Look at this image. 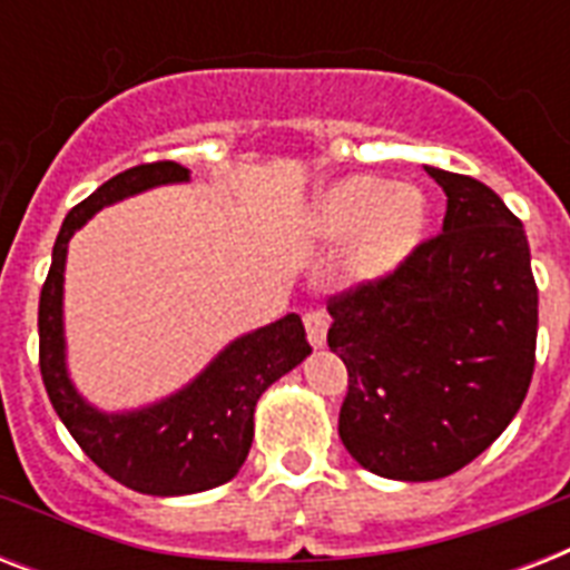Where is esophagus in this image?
Returning a JSON list of instances; mask_svg holds the SVG:
<instances>
[{"label":"esophagus","instance_id":"obj_1","mask_svg":"<svg viewBox=\"0 0 570 570\" xmlns=\"http://www.w3.org/2000/svg\"><path fill=\"white\" fill-rule=\"evenodd\" d=\"M304 328H307V340L313 346H325V340H328V313L320 311V307L304 311Z\"/></svg>","mask_w":570,"mask_h":570}]
</instances>
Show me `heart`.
Instances as JSON below:
<instances>
[{
  "label": "heart",
  "mask_w": 570,
  "mask_h": 570,
  "mask_svg": "<svg viewBox=\"0 0 570 570\" xmlns=\"http://www.w3.org/2000/svg\"><path fill=\"white\" fill-rule=\"evenodd\" d=\"M425 224V197L414 186H390L381 177H348L320 200V227L331 239L357 236L352 268L379 277L411 254Z\"/></svg>",
  "instance_id": "heart-1"
}]
</instances>
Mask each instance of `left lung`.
Instances as JSON below:
<instances>
[{
    "label": "left lung",
    "instance_id": "obj_1",
    "mask_svg": "<svg viewBox=\"0 0 570 570\" xmlns=\"http://www.w3.org/2000/svg\"><path fill=\"white\" fill-rule=\"evenodd\" d=\"M443 230L399 266L328 295L348 390L340 441L379 476L429 482L485 452L535 370L539 286L521 218L485 183L425 168Z\"/></svg>",
    "mask_w": 570,
    "mask_h": 570
}]
</instances>
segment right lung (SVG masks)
Listing matches in <instances>:
<instances>
[{
  "label": "right lung",
  "mask_w": 570,
  "mask_h": 570,
  "mask_svg": "<svg viewBox=\"0 0 570 570\" xmlns=\"http://www.w3.org/2000/svg\"><path fill=\"white\" fill-rule=\"evenodd\" d=\"M189 180L183 165L163 159L127 168L67 213L52 248V266L38 304V361L49 402L88 459L115 482L154 497L195 494L239 473L254 441V407L263 390L311 355L302 320L289 313L275 325L236 340L195 384L138 414L106 416L76 396L65 373L61 281L67 242L97 209L163 183Z\"/></svg>",
  "instance_id": "1"
}]
</instances>
